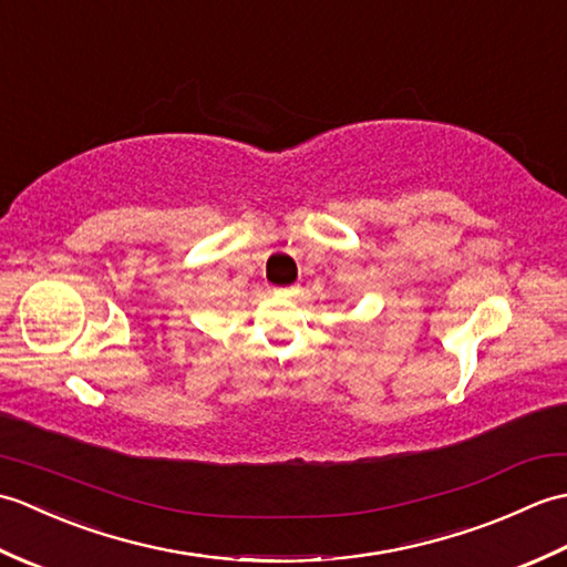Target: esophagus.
Returning a JSON list of instances; mask_svg holds the SVG:
<instances>
[{
  "mask_svg": "<svg viewBox=\"0 0 567 567\" xmlns=\"http://www.w3.org/2000/svg\"><path fill=\"white\" fill-rule=\"evenodd\" d=\"M272 295L280 299H290L297 295V287H277V290H272Z\"/></svg>",
  "mask_w": 567,
  "mask_h": 567,
  "instance_id": "34e87169",
  "label": "esophagus"
}]
</instances>
